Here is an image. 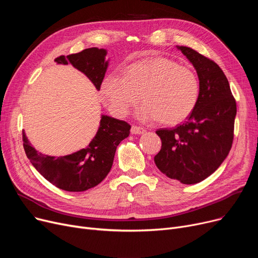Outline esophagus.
<instances>
[{
    "label": "esophagus",
    "mask_w": 258,
    "mask_h": 258,
    "mask_svg": "<svg viewBox=\"0 0 258 258\" xmlns=\"http://www.w3.org/2000/svg\"><path fill=\"white\" fill-rule=\"evenodd\" d=\"M131 133L133 135H141L145 133V128L141 127V126H136V125H133L131 128Z\"/></svg>",
    "instance_id": "obj_1"
}]
</instances>
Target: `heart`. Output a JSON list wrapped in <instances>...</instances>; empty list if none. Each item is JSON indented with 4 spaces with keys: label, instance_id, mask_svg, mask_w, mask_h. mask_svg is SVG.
Wrapping results in <instances>:
<instances>
[{
    "label": "heart",
    "instance_id": "obj_1",
    "mask_svg": "<svg viewBox=\"0 0 258 258\" xmlns=\"http://www.w3.org/2000/svg\"><path fill=\"white\" fill-rule=\"evenodd\" d=\"M110 111L126 116L141 96L145 103L138 112L142 120H160L168 125L179 124L191 115L200 97L197 73L164 57H157L127 68L125 76L110 73L101 85Z\"/></svg>",
    "mask_w": 258,
    "mask_h": 258
}]
</instances>
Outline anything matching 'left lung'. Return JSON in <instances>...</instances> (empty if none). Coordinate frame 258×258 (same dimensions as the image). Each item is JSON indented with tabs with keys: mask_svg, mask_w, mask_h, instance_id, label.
<instances>
[{
	"mask_svg": "<svg viewBox=\"0 0 258 258\" xmlns=\"http://www.w3.org/2000/svg\"><path fill=\"white\" fill-rule=\"evenodd\" d=\"M177 48L195 67L200 97L183 124L156 132L162 146L154 160L166 177L190 185L208 178L231 150L236 102L218 64L191 48Z\"/></svg>",
	"mask_w": 258,
	"mask_h": 258,
	"instance_id": "obj_1",
	"label": "left lung"
}]
</instances>
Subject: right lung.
Wrapping results in <instances>:
<instances>
[{"mask_svg":"<svg viewBox=\"0 0 258 258\" xmlns=\"http://www.w3.org/2000/svg\"><path fill=\"white\" fill-rule=\"evenodd\" d=\"M106 53L105 49L94 47L68 56L61 55L55 61L71 63L99 91L108 67ZM130 130L127 122L101 115L96 135L83 150L60 157L44 155L35 150L23 132L24 150L35 169L51 184L66 191H85L98 185L110 172L117 146L128 137Z\"/></svg>","mask_w":258,"mask_h":258,"instance_id":"right-lung-1","label":"right lung"}]
</instances>
